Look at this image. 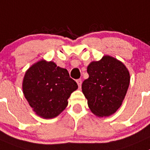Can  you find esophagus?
<instances>
[{
  "mask_svg": "<svg viewBox=\"0 0 150 150\" xmlns=\"http://www.w3.org/2000/svg\"><path fill=\"white\" fill-rule=\"evenodd\" d=\"M76 82H77V85H78V86H79V88H81V85H82V79H77V80H76Z\"/></svg>",
  "mask_w": 150,
  "mask_h": 150,
  "instance_id": "34e87169",
  "label": "esophagus"
}]
</instances>
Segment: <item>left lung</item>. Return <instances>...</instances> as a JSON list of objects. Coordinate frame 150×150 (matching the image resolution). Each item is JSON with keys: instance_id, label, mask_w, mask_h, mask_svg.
<instances>
[{"instance_id": "1", "label": "left lung", "mask_w": 150, "mask_h": 150, "mask_svg": "<svg viewBox=\"0 0 150 150\" xmlns=\"http://www.w3.org/2000/svg\"><path fill=\"white\" fill-rule=\"evenodd\" d=\"M87 71L89 77L82 82V90L91 110L99 117L115 113L129 88L127 68L121 61L106 55L99 61L91 62Z\"/></svg>"}]
</instances>
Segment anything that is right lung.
Here are the masks:
<instances>
[{
  "label": "right lung",
  "mask_w": 150,
  "mask_h": 150,
  "mask_svg": "<svg viewBox=\"0 0 150 150\" xmlns=\"http://www.w3.org/2000/svg\"><path fill=\"white\" fill-rule=\"evenodd\" d=\"M77 88L66 69L44 59L31 65L23 81L24 96L37 115L43 119L59 115L68 105L71 94Z\"/></svg>",
  "instance_id": "right-lung-1"
}]
</instances>
